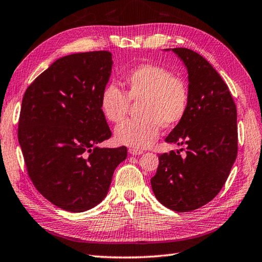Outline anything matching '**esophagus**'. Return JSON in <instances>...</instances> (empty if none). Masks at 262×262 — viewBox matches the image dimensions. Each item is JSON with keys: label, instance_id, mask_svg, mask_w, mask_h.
Listing matches in <instances>:
<instances>
[{"label": "esophagus", "instance_id": "esophagus-1", "mask_svg": "<svg viewBox=\"0 0 262 262\" xmlns=\"http://www.w3.org/2000/svg\"><path fill=\"white\" fill-rule=\"evenodd\" d=\"M129 152L133 156H137V155H141L144 151H142L141 149H137V148H130Z\"/></svg>", "mask_w": 262, "mask_h": 262}]
</instances>
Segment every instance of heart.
Segmentation results:
<instances>
[{
  "label": "heart",
  "mask_w": 262,
  "mask_h": 262,
  "mask_svg": "<svg viewBox=\"0 0 262 262\" xmlns=\"http://www.w3.org/2000/svg\"><path fill=\"white\" fill-rule=\"evenodd\" d=\"M125 93L115 84L102 89L99 107L102 116L111 123L124 118L131 102H139V118L121 123L115 129L118 144L137 149L149 147L160 135L161 126L170 129L186 116L189 91L182 78L155 63H141L123 76Z\"/></svg>",
  "instance_id": "b5f03b06"
}]
</instances>
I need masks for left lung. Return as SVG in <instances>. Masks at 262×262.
Instances as JSON below:
<instances>
[{
    "instance_id": "1",
    "label": "left lung",
    "mask_w": 262,
    "mask_h": 262,
    "mask_svg": "<svg viewBox=\"0 0 262 262\" xmlns=\"http://www.w3.org/2000/svg\"><path fill=\"white\" fill-rule=\"evenodd\" d=\"M172 51L188 72L189 105L165 141L186 146V154L160 155L150 184L160 203L188 212L213 200L229 176L237 156V112L228 86L205 58L186 48Z\"/></svg>"
}]
</instances>
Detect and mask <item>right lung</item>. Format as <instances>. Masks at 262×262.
Listing matches in <instances>:
<instances>
[{"label":"right lung","mask_w":262,"mask_h":262,"mask_svg":"<svg viewBox=\"0 0 262 262\" xmlns=\"http://www.w3.org/2000/svg\"><path fill=\"white\" fill-rule=\"evenodd\" d=\"M110 51L57 59L25 92L18 140L34 186L58 208L84 212L105 199L126 147L101 148L112 132L99 107Z\"/></svg>","instance_id":"1"}]
</instances>
